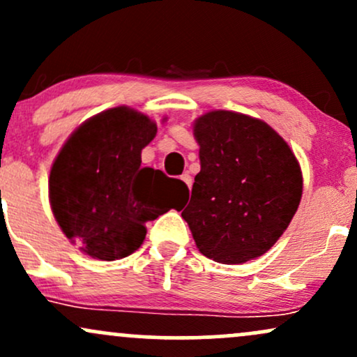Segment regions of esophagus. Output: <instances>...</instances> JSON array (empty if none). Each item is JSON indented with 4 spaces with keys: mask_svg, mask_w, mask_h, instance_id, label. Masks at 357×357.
<instances>
[{
    "mask_svg": "<svg viewBox=\"0 0 357 357\" xmlns=\"http://www.w3.org/2000/svg\"><path fill=\"white\" fill-rule=\"evenodd\" d=\"M181 179H183V181L184 183H186L188 184V188H191V176L190 174H188V173H184V174H181Z\"/></svg>",
    "mask_w": 357,
    "mask_h": 357,
    "instance_id": "esophagus-1",
    "label": "esophagus"
}]
</instances>
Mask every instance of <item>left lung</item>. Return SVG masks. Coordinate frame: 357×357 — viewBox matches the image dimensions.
<instances>
[{
	"instance_id": "8db88e82",
	"label": "left lung",
	"mask_w": 357,
	"mask_h": 357,
	"mask_svg": "<svg viewBox=\"0 0 357 357\" xmlns=\"http://www.w3.org/2000/svg\"><path fill=\"white\" fill-rule=\"evenodd\" d=\"M202 171L181 216L196 247L221 264H243L275 245L302 198L289 144L260 119L213 110L195 121Z\"/></svg>"
}]
</instances>
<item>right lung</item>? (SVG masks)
<instances>
[{"instance_id":"obj_1","label":"right lung","mask_w":357,"mask_h":357,"mask_svg":"<svg viewBox=\"0 0 357 357\" xmlns=\"http://www.w3.org/2000/svg\"><path fill=\"white\" fill-rule=\"evenodd\" d=\"M158 126L144 114L114 107L85 121L53 161L48 195L61 231L85 255L119 260L146 238V223L188 195L181 179L141 167V151Z\"/></svg>"}]
</instances>
